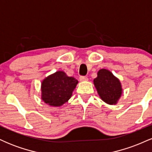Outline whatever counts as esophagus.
<instances>
[{"label": "esophagus", "mask_w": 152, "mask_h": 152, "mask_svg": "<svg viewBox=\"0 0 152 152\" xmlns=\"http://www.w3.org/2000/svg\"><path fill=\"white\" fill-rule=\"evenodd\" d=\"M79 80L81 81H88V78H87L86 76H80Z\"/></svg>", "instance_id": "1"}]
</instances>
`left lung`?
Masks as SVG:
<instances>
[{"instance_id":"left-lung-1","label":"left lung","mask_w":152,"mask_h":152,"mask_svg":"<svg viewBox=\"0 0 152 152\" xmlns=\"http://www.w3.org/2000/svg\"><path fill=\"white\" fill-rule=\"evenodd\" d=\"M94 83L99 96L104 102L110 105L117 104L122 94L121 84L111 71L104 69L99 70Z\"/></svg>"}]
</instances>
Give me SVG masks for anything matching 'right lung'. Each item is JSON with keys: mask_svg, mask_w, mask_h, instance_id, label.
Segmentation results:
<instances>
[{"mask_svg": "<svg viewBox=\"0 0 152 152\" xmlns=\"http://www.w3.org/2000/svg\"><path fill=\"white\" fill-rule=\"evenodd\" d=\"M77 83L75 78L69 77L64 71H56L43 80L41 99L49 106H62L71 98Z\"/></svg>", "mask_w": 152, "mask_h": 152, "instance_id": "1", "label": "right lung"}]
</instances>
